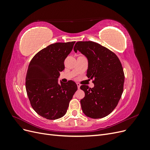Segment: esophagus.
<instances>
[{
  "mask_svg": "<svg viewBox=\"0 0 150 150\" xmlns=\"http://www.w3.org/2000/svg\"><path fill=\"white\" fill-rule=\"evenodd\" d=\"M76 84H77V86H78V89H79L80 86H81V84H80L79 83H76Z\"/></svg>",
  "mask_w": 150,
  "mask_h": 150,
  "instance_id": "1",
  "label": "esophagus"
}]
</instances>
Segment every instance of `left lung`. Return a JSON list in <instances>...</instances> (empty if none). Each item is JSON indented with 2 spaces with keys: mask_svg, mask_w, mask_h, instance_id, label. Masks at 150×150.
I'll use <instances>...</instances> for the list:
<instances>
[{
  "mask_svg": "<svg viewBox=\"0 0 150 150\" xmlns=\"http://www.w3.org/2000/svg\"><path fill=\"white\" fill-rule=\"evenodd\" d=\"M75 52L79 51L87 57L88 78L93 79L94 88L81 86L85 96L81 100L84 115L93 119L110 115L118 104L123 91L125 74L116 54L93 41L77 42Z\"/></svg>",
  "mask_w": 150,
  "mask_h": 150,
  "instance_id": "1",
  "label": "left lung"
}]
</instances>
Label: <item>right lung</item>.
<instances>
[{"label":"right lung","mask_w":150,"mask_h":150,"mask_svg":"<svg viewBox=\"0 0 150 150\" xmlns=\"http://www.w3.org/2000/svg\"><path fill=\"white\" fill-rule=\"evenodd\" d=\"M74 43L52 44L40 50L29 63L25 78L27 94L34 110L44 118L54 120L64 116L78 89L73 81L59 83L57 79Z\"/></svg>","instance_id":"right-lung-1"}]
</instances>
